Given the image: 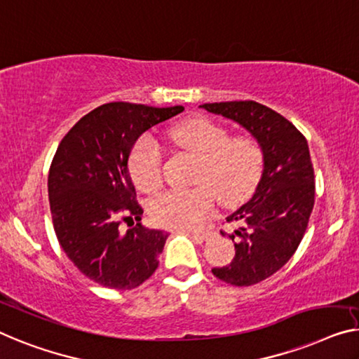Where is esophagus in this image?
<instances>
[{
    "label": "esophagus",
    "mask_w": 359,
    "mask_h": 359,
    "mask_svg": "<svg viewBox=\"0 0 359 359\" xmlns=\"http://www.w3.org/2000/svg\"><path fill=\"white\" fill-rule=\"evenodd\" d=\"M187 233H190L191 237H195L198 240H206L211 235L210 232H198V231H187Z\"/></svg>",
    "instance_id": "1"
}]
</instances>
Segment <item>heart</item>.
I'll list each match as a JSON object with an SVG mask.
<instances>
[{
	"label": "heart",
	"instance_id": "b5f03b06",
	"mask_svg": "<svg viewBox=\"0 0 359 359\" xmlns=\"http://www.w3.org/2000/svg\"><path fill=\"white\" fill-rule=\"evenodd\" d=\"M179 148L200 158L191 190H168L149 203L153 221L169 229H196L210 217L216 195L233 206L253 194L263 175L264 151L250 135L232 137L217 122L195 117L169 132ZM163 159L153 137L143 135L133 145L128 168L142 191H154L163 180Z\"/></svg>",
	"mask_w": 359,
	"mask_h": 359
}]
</instances>
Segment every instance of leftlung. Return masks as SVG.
Segmentation results:
<instances>
[{
  "mask_svg": "<svg viewBox=\"0 0 359 359\" xmlns=\"http://www.w3.org/2000/svg\"><path fill=\"white\" fill-rule=\"evenodd\" d=\"M200 108L237 122L259 142L264 169L248 203L227 216L238 227L229 235L235 256L212 274L235 287H248L271 277L292 258L314 206V169L302 132L256 101L206 103Z\"/></svg>",
  "mask_w": 359,
  "mask_h": 359,
  "instance_id": "8db88e82",
  "label": "left lung"
}]
</instances>
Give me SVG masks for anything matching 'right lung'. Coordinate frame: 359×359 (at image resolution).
Returning a JSON list of instances; mask_svg holds the SVG:
<instances>
[{
  "label": "right lung",
  "instance_id": "add662e5",
  "mask_svg": "<svg viewBox=\"0 0 359 359\" xmlns=\"http://www.w3.org/2000/svg\"><path fill=\"white\" fill-rule=\"evenodd\" d=\"M184 111L117 101L85 114L62 138L48 174L56 237L77 269L116 290H132L153 276L168 232L143 227L128 156L148 128ZM136 217L126 234L121 220Z\"/></svg>",
  "mask_w": 359,
  "mask_h": 359
}]
</instances>
